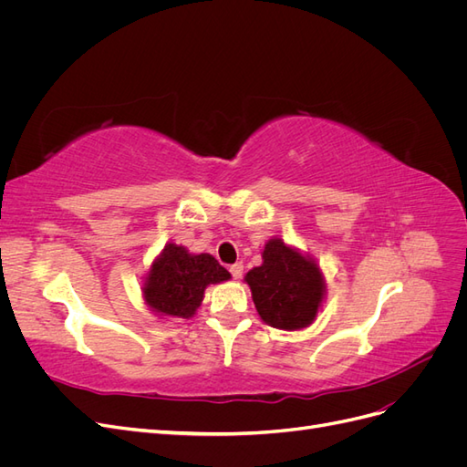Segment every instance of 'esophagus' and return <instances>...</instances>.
<instances>
[{
	"mask_svg": "<svg viewBox=\"0 0 467 467\" xmlns=\"http://www.w3.org/2000/svg\"><path fill=\"white\" fill-rule=\"evenodd\" d=\"M230 273H232V276H234L235 280H239V278H242V275H244V265H242V263L232 265V266H230Z\"/></svg>",
	"mask_w": 467,
	"mask_h": 467,
	"instance_id": "obj_1",
	"label": "esophagus"
}]
</instances>
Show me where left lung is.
<instances>
[{"mask_svg": "<svg viewBox=\"0 0 467 467\" xmlns=\"http://www.w3.org/2000/svg\"><path fill=\"white\" fill-rule=\"evenodd\" d=\"M261 257L244 278L261 319L282 331L309 327L327 294L319 263L280 237L268 239Z\"/></svg>", "mask_w": 467, "mask_h": 467, "instance_id": "8db88e82", "label": "left lung"}]
</instances>
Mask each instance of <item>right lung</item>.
I'll use <instances>...</instances> for the list:
<instances>
[{
    "mask_svg": "<svg viewBox=\"0 0 467 467\" xmlns=\"http://www.w3.org/2000/svg\"><path fill=\"white\" fill-rule=\"evenodd\" d=\"M230 278L210 253L194 255L187 247L169 242L142 278V298L160 319H189L201 307L204 290Z\"/></svg>",
    "mask_w": 467,
    "mask_h": 467,
    "instance_id": "1",
    "label": "right lung"
}]
</instances>
